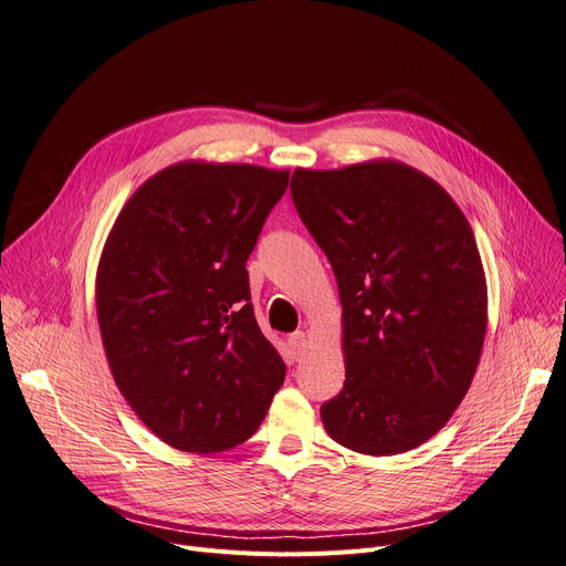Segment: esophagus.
Masks as SVG:
<instances>
[{
  "instance_id": "1",
  "label": "esophagus",
  "mask_w": 566,
  "mask_h": 566,
  "mask_svg": "<svg viewBox=\"0 0 566 566\" xmlns=\"http://www.w3.org/2000/svg\"><path fill=\"white\" fill-rule=\"evenodd\" d=\"M289 346H291V353H293V360H301L305 350H307V335L305 333H293L289 337Z\"/></svg>"
}]
</instances>
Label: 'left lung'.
Masks as SVG:
<instances>
[{"instance_id": "8db88e82", "label": "left lung", "mask_w": 566, "mask_h": 566, "mask_svg": "<svg viewBox=\"0 0 566 566\" xmlns=\"http://www.w3.org/2000/svg\"><path fill=\"white\" fill-rule=\"evenodd\" d=\"M291 197L342 301V392L321 406L344 448L401 454L436 436L480 365L489 293L474 233L431 176L397 160L295 169Z\"/></svg>"}]
</instances>
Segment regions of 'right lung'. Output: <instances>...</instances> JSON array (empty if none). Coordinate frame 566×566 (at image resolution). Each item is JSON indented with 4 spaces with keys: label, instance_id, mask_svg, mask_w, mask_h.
<instances>
[{
    "label": "right lung",
    "instance_id": "1",
    "mask_svg": "<svg viewBox=\"0 0 566 566\" xmlns=\"http://www.w3.org/2000/svg\"><path fill=\"white\" fill-rule=\"evenodd\" d=\"M289 171L186 160L126 201L96 273L109 371L137 418L174 450L245 442L286 365L254 318L245 261Z\"/></svg>",
    "mask_w": 566,
    "mask_h": 566
}]
</instances>
